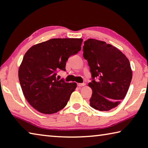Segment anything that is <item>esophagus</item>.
I'll list each match as a JSON object with an SVG mask.
<instances>
[{
    "mask_svg": "<svg viewBox=\"0 0 148 148\" xmlns=\"http://www.w3.org/2000/svg\"><path fill=\"white\" fill-rule=\"evenodd\" d=\"M85 85H86V84H84V83L77 84V86H78V87H83V86H85Z\"/></svg>",
    "mask_w": 148,
    "mask_h": 148,
    "instance_id": "34e87169",
    "label": "esophagus"
}]
</instances>
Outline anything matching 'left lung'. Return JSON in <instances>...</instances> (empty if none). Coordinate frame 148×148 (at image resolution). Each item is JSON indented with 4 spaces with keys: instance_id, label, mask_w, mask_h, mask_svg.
<instances>
[{
    "instance_id": "left-lung-1",
    "label": "left lung",
    "mask_w": 148,
    "mask_h": 148,
    "mask_svg": "<svg viewBox=\"0 0 148 148\" xmlns=\"http://www.w3.org/2000/svg\"><path fill=\"white\" fill-rule=\"evenodd\" d=\"M83 56L87 60L92 81L90 106L100 111L117 107L126 96L132 79L129 59L121 51L105 42L88 39Z\"/></svg>"
}]
</instances>
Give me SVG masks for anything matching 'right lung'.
Masks as SVG:
<instances>
[{"mask_svg": "<svg viewBox=\"0 0 148 148\" xmlns=\"http://www.w3.org/2000/svg\"><path fill=\"white\" fill-rule=\"evenodd\" d=\"M82 38H53L32 46L20 65L18 76L27 101L37 111L56 113L66 106L76 83L56 78L67 60L81 50Z\"/></svg>", "mask_w": 148, "mask_h": 148, "instance_id": "obj_1", "label": "right lung"}]
</instances>
